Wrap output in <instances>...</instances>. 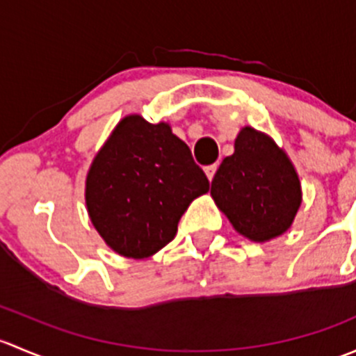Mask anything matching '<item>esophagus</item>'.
Listing matches in <instances>:
<instances>
[{
  "mask_svg": "<svg viewBox=\"0 0 356 356\" xmlns=\"http://www.w3.org/2000/svg\"><path fill=\"white\" fill-rule=\"evenodd\" d=\"M215 172H217V163L207 165V167H204V174H207V177L210 179V181H211V179H213Z\"/></svg>",
  "mask_w": 356,
  "mask_h": 356,
  "instance_id": "34e87169",
  "label": "esophagus"
}]
</instances>
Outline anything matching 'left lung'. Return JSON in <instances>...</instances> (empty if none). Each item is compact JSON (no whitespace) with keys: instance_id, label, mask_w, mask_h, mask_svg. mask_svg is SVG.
<instances>
[{"instance_id":"1","label":"left lung","mask_w":356,"mask_h":356,"mask_svg":"<svg viewBox=\"0 0 356 356\" xmlns=\"http://www.w3.org/2000/svg\"><path fill=\"white\" fill-rule=\"evenodd\" d=\"M211 181V196L238 232L267 241L289 229L301 203L296 170L268 136L245 127Z\"/></svg>"}]
</instances>
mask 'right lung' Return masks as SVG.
Segmentation results:
<instances>
[{"label": "right lung", "mask_w": 356, "mask_h": 356, "mask_svg": "<svg viewBox=\"0 0 356 356\" xmlns=\"http://www.w3.org/2000/svg\"><path fill=\"white\" fill-rule=\"evenodd\" d=\"M210 189L191 149L167 124L125 117L89 168L86 204L106 245L152 257L175 238L189 203Z\"/></svg>", "instance_id": "1"}]
</instances>
